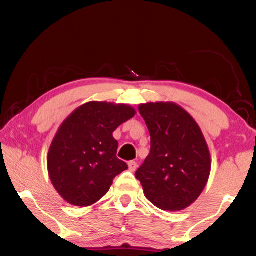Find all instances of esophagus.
<instances>
[{"instance_id": "obj_1", "label": "esophagus", "mask_w": 256, "mask_h": 256, "mask_svg": "<svg viewBox=\"0 0 256 256\" xmlns=\"http://www.w3.org/2000/svg\"><path fill=\"white\" fill-rule=\"evenodd\" d=\"M128 167H129V170L134 172L137 169V167H138V164H137V162H135V161H129Z\"/></svg>"}]
</instances>
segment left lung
Listing matches in <instances>:
<instances>
[{"instance_id": "8db88e82", "label": "left lung", "mask_w": 256, "mask_h": 256, "mask_svg": "<svg viewBox=\"0 0 256 256\" xmlns=\"http://www.w3.org/2000/svg\"><path fill=\"white\" fill-rule=\"evenodd\" d=\"M138 110L150 132L151 151L136 178L160 210H186L202 194L210 174V153L202 129L172 102L140 104Z\"/></svg>"}]
</instances>
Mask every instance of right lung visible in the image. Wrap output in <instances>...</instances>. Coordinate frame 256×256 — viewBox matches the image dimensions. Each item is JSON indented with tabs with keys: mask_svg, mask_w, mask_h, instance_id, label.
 <instances>
[{
	"mask_svg": "<svg viewBox=\"0 0 256 256\" xmlns=\"http://www.w3.org/2000/svg\"><path fill=\"white\" fill-rule=\"evenodd\" d=\"M135 114L127 104L89 102L66 118L46 158L51 183L65 202L92 205L108 194L116 176L128 169L116 158L113 132Z\"/></svg>",
	"mask_w": 256,
	"mask_h": 256,
	"instance_id": "right-lung-1",
	"label": "right lung"
}]
</instances>
